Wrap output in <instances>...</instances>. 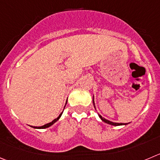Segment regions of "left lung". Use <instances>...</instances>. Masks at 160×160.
<instances>
[{
    "mask_svg": "<svg viewBox=\"0 0 160 160\" xmlns=\"http://www.w3.org/2000/svg\"><path fill=\"white\" fill-rule=\"evenodd\" d=\"M93 104H94V107H95V102H94V97H93ZM99 116V118H101V120L102 121V122H106V123L109 124V125H115V126H117V125H126V124H123V123H116V122H110V121L107 120V119L103 118L102 117L101 115H98Z\"/></svg>",
    "mask_w": 160,
    "mask_h": 160,
    "instance_id": "left-lung-1",
    "label": "left lung"
}]
</instances>
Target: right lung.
<instances>
[{"instance_id": "1", "label": "right lung", "mask_w": 160, "mask_h": 160, "mask_svg": "<svg viewBox=\"0 0 160 160\" xmlns=\"http://www.w3.org/2000/svg\"><path fill=\"white\" fill-rule=\"evenodd\" d=\"M66 103H67V102H66ZM62 113H63V112H62V114H60V115H59V117H58V118H55L54 120H53V121H52V122H50V123H47V124H46V125H42V126H40V127H33V128H35V129H45V128H48V127H50V126H51V125H53V123H55V122H56L57 121H58V119L60 118V117H61V116H62Z\"/></svg>"}]
</instances>
